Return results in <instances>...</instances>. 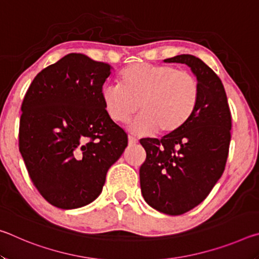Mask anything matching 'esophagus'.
<instances>
[{
	"label": "esophagus",
	"mask_w": 259,
	"mask_h": 259,
	"mask_svg": "<svg viewBox=\"0 0 259 259\" xmlns=\"http://www.w3.org/2000/svg\"><path fill=\"white\" fill-rule=\"evenodd\" d=\"M128 143H129L130 146L131 145H136V144L138 143V140H137V138L133 137V136H129V137H128Z\"/></svg>",
	"instance_id": "1"
}]
</instances>
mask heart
<instances>
[{
	"mask_svg": "<svg viewBox=\"0 0 259 259\" xmlns=\"http://www.w3.org/2000/svg\"><path fill=\"white\" fill-rule=\"evenodd\" d=\"M104 108L117 124L128 122L138 111L142 114L128 129L137 136H162L181 130L200 100V84L194 75L172 66L136 63L119 75V85L102 90Z\"/></svg>",
	"mask_w": 259,
	"mask_h": 259,
	"instance_id": "heart-1",
	"label": "heart"
}]
</instances>
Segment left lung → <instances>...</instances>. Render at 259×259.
Here are the masks:
<instances>
[{
	"mask_svg": "<svg viewBox=\"0 0 259 259\" xmlns=\"http://www.w3.org/2000/svg\"><path fill=\"white\" fill-rule=\"evenodd\" d=\"M200 84L195 113L183 128L161 139L143 138L146 160L140 190L152 208L170 216L190 211L207 198L224 172L231 142V112L221 78L198 57L178 55Z\"/></svg>",
	"mask_w": 259,
	"mask_h": 259,
	"instance_id": "obj_1",
	"label": "left lung"
}]
</instances>
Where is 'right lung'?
I'll return each instance as SVG.
<instances>
[{
  "instance_id": "right-lung-1",
  "label": "right lung",
  "mask_w": 259,
  "mask_h": 259,
  "mask_svg": "<svg viewBox=\"0 0 259 259\" xmlns=\"http://www.w3.org/2000/svg\"><path fill=\"white\" fill-rule=\"evenodd\" d=\"M111 73V65L69 54L38 73L25 95L19 151L34 186L57 208L97 199L108 169L128 146L102 100Z\"/></svg>"
}]
</instances>
